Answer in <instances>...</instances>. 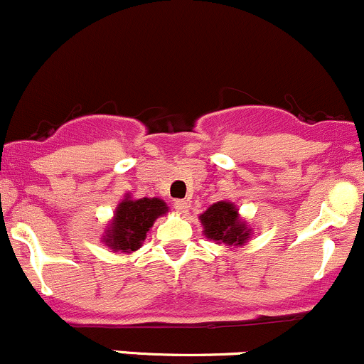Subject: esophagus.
<instances>
[{"instance_id":"obj_1","label":"esophagus","mask_w":364,"mask_h":364,"mask_svg":"<svg viewBox=\"0 0 364 364\" xmlns=\"http://www.w3.org/2000/svg\"><path fill=\"white\" fill-rule=\"evenodd\" d=\"M173 208L178 211V213H187V208H189V204H187V201H183V199H175Z\"/></svg>"}]
</instances>
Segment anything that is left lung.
Returning <instances> with one entry per match:
<instances>
[{"instance_id":"left-lung-1","label":"left lung","mask_w":364,"mask_h":364,"mask_svg":"<svg viewBox=\"0 0 364 364\" xmlns=\"http://www.w3.org/2000/svg\"><path fill=\"white\" fill-rule=\"evenodd\" d=\"M201 223L204 227V235L208 239L222 240L225 244H239L246 242L249 237V228L246 223L239 222L235 206L230 203L220 201L211 204L206 211L201 215Z\"/></svg>"}]
</instances>
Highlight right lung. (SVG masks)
I'll list each match as a JSON object with an SVG mask.
<instances>
[{
	"label": "right lung",
	"instance_id": "obj_1",
	"mask_svg": "<svg viewBox=\"0 0 364 364\" xmlns=\"http://www.w3.org/2000/svg\"><path fill=\"white\" fill-rule=\"evenodd\" d=\"M166 211L168 206L158 198H142L136 201L125 199L118 204L115 222L112 223V230H108L105 242L115 251H136L141 247L154 220Z\"/></svg>",
	"mask_w": 364,
	"mask_h": 364
}]
</instances>
